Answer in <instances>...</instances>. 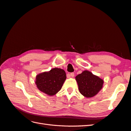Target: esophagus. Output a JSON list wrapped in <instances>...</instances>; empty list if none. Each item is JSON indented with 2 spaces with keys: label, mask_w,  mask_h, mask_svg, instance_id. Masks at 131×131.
<instances>
[{
  "label": "esophagus",
  "mask_w": 131,
  "mask_h": 131,
  "mask_svg": "<svg viewBox=\"0 0 131 131\" xmlns=\"http://www.w3.org/2000/svg\"><path fill=\"white\" fill-rule=\"evenodd\" d=\"M70 75H71L72 77H73L74 76V73H71V74H70Z\"/></svg>",
  "instance_id": "1"
}]
</instances>
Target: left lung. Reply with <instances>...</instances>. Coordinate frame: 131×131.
<instances>
[{"mask_svg":"<svg viewBox=\"0 0 131 131\" xmlns=\"http://www.w3.org/2000/svg\"><path fill=\"white\" fill-rule=\"evenodd\" d=\"M79 91L83 96L91 98L103 87V80L88 71H84L75 77Z\"/></svg>","mask_w":131,"mask_h":131,"instance_id":"1","label":"left lung"}]
</instances>
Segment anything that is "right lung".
I'll return each instance as SVG.
<instances>
[{
  "instance_id": "1",
  "label": "right lung",
  "mask_w": 131,
  "mask_h": 131,
  "mask_svg": "<svg viewBox=\"0 0 131 131\" xmlns=\"http://www.w3.org/2000/svg\"><path fill=\"white\" fill-rule=\"evenodd\" d=\"M66 79L65 71L62 69L55 68L49 72L37 75L36 84L39 91L52 96L61 90Z\"/></svg>"
}]
</instances>
